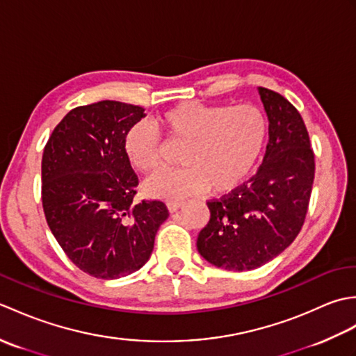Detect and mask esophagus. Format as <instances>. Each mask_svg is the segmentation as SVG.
<instances>
[{
  "mask_svg": "<svg viewBox=\"0 0 356 356\" xmlns=\"http://www.w3.org/2000/svg\"><path fill=\"white\" fill-rule=\"evenodd\" d=\"M166 207H168L170 213H176V211H177L179 208H182V207H184V202H179V200H171V202L166 203Z\"/></svg>",
  "mask_w": 356,
  "mask_h": 356,
  "instance_id": "34e87169",
  "label": "esophagus"
}]
</instances>
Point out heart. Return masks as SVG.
<instances>
[{
	"label": "heart",
	"mask_w": 356,
	"mask_h": 356,
	"mask_svg": "<svg viewBox=\"0 0 356 356\" xmlns=\"http://www.w3.org/2000/svg\"><path fill=\"white\" fill-rule=\"evenodd\" d=\"M166 143L179 147L177 171L159 172L145 184L151 197L179 200L209 190L223 195L251 177L268 140V119L252 104L211 105L186 101L154 119ZM124 153L134 170L161 168L163 145L147 124H134L124 139Z\"/></svg>",
	"instance_id": "heart-1"
}]
</instances>
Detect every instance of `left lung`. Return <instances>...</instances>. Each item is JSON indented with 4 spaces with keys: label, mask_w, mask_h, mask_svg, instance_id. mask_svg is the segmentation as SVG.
I'll return each mask as SVG.
<instances>
[{
    "label": "left lung",
    "mask_w": 356,
    "mask_h": 356,
    "mask_svg": "<svg viewBox=\"0 0 356 356\" xmlns=\"http://www.w3.org/2000/svg\"><path fill=\"white\" fill-rule=\"evenodd\" d=\"M269 119L266 154L255 176L236 191L208 200L199 234L203 259L228 270H251L275 259L301 231L315 177V154L298 110L259 87Z\"/></svg>",
    "instance_id": "8db88e82"
}]
</instances>
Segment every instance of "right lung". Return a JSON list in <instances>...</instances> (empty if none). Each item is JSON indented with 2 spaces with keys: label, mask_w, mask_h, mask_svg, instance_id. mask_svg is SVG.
Here are the masks:
<instances>
[{
  "label": "right lung",
  "mask_w": 356,
  "mask_h": 356,
  "mask_svg": "<svg viewBox=\"0 0 356 356\" xmlns=\"http://www.w3.org/2000/svg\"><path fill=\"white\" fill-rule=\"evenodd\" d=\"M143 111L118 101L81 105L67 113L44 147L45 220L65 255L96 278L140 269L170 216L162 200H133L139 180L124 139Z\"/></svg>",
  "instance_id": "1"
}]
</instances>
